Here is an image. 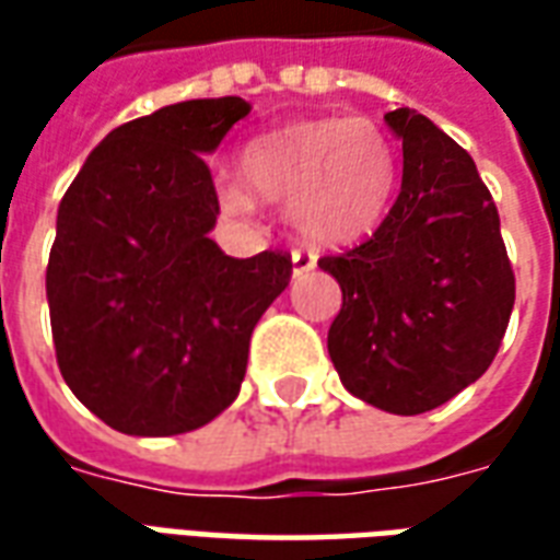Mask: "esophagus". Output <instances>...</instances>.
<instances>
[{
    "label": "esophagus",
    "mask_w": 560,
    "mask_h": 560,
    "mask_svg": "<svg viewBox=\"0 0 560 560\" xmlns=\"http://www.w3.org/2000/svg\"><path fill=\"white\" fill-rule=\"evenodd\" d=\"M291 260H293V276H296V279L317 267V257L312 255V252H305V248H293Z\"/></svg>",
    "instance_id": "esophagus-1"
}]
</instances>
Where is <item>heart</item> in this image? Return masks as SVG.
I'll return each mask as SVG.
<instances>
[{
	"label": "heart",
	"mask_w": 560,
	"mask_h": 560,
	"mask_svg": "<svg viewBox=\"0 0 560 560\" xmlns=\"http://www.w3.org/2000/svg\"><path fill=\"white\" fill-rule=\"evenodd\" d=\"M240 167L253 195L291 209L293 228L320 245L353 243L375 231L396 188V152L365 116H324L279 128L252 140ZM247 189L221 179V207L248 215L255 197Z\"/></svg>",
	"instance_id": "obj_1"
}]
</instances>
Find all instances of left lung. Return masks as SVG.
<instances>
[{
	"instance_id": "1",
	"label": "left lung",
	"mask_w": 560,
	"mask_h": 560,
	"mask_svg": "<svg viewBox=\"0 0 560 560\" xmlns=\"http://www.w3.org/2000/svg\"><path fill=\"white\" fill-rule=\"evenodd\" d=\"M384 119L401 138L399 197L365 243L317 267L341 288L327 348L345 389L413 417L492 365L516 276L468 152L411 107Z\"/></svg>"
}]
</instances>
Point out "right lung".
Segmentation results:
<instances>
[{"instance_id": "right-lung-1", "label": "right lung", "mask_w": 560, "mask_h": 560, "mask_svg": "<svg viewBox=\"0 0 560 560\" xmlns=\"http://www.w3.org/2000/svg\"><path fill=\"white\" fill-rule=\"evenodd\" d=\"M236 95L167 104L92 149L56 215L47 303L71 393L122 434L167 438L236 396L252 329L291 281L284 252L228 257L203 155L248 116Z\"/></svg>"}]
</instances>
